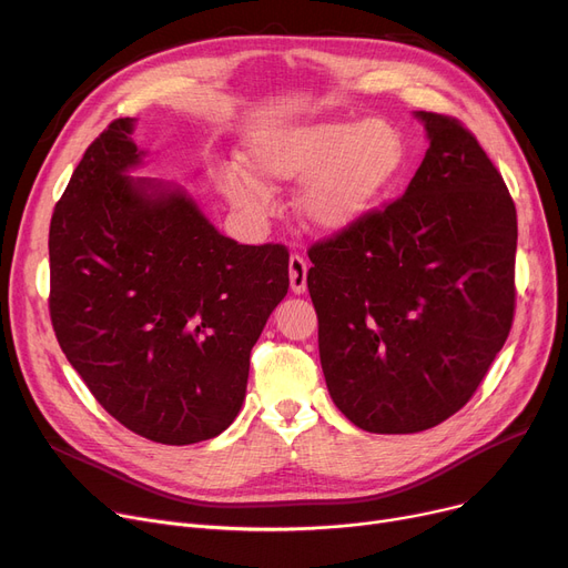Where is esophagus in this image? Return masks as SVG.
<instances>
[{"label": "esophagus", "instance_id": "obj_1", "mask_svg": "<svg viewBox=\"0 0 568 568\" xmlns=\"http://www.w3.org/2000/svg\"><path fill=\"white\" fill-rule=\"evenodd\" d=\"M306 274H308V264H306L304 255L292 253L290 255V285H292V292H296V294L306 292Z\"/></svg>", "mask_w": 568, "mask_h": 568}]
</instances>
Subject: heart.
<instances>
[{
	"label": "heart",
	"instance_id": "heart-1",
	"mask_svg": "<svg viewBox=\"0 0 568 568\" xmlns=\"http://www.w3.org/2000/svg\"><path fill=\"white\" fill-rule=\"evenodd\" d=\"M265 184H302L300 219L320 232H341L364 221L389 195L405 170V142L384 119L359 124L324 122L260 135L248 152ZM251 174L227 172L223 193L248 214H264L272 193Z\"/></svg>",
	"mask_w": 568,
	"mask_h": 568
}]
</instances>
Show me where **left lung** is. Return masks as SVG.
<instances>
[{
  "label": "left lung",
  "instance_id": "obj_1",
  "mask_svg": "<svg viewBox=\"0 0 568 568\" xmlns=\"http://www.w3.org/2000/svg\"><path fill=\"white\" fill-rule=\"evenodd\" d=\"M430 146L403 197L308 248L320 364L368 433L449 419L479 389L516 313V204L456 116L416 112Z\"/></svg>",
  "mask_w": 568,
  "mask_h": 568
}]
</instances>
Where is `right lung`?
Wrapping results in <instances>:
<instances>
[{"label":"right lung","mask_w":568,"mask_h":568,"mask_svg":"<svg viewBox=\"0 0 568 568\" xmlns=\"http://www.w3.org/2000/svg\"><path fill=\"white\" fill-rule=\"evenodd\" d=\"M122 116L87 146L50 221V320L114 419L159 444L221 435L242 409L257 343L290 287L283 244L244 246L184 189L129 176Z\"/></svg>","instance_id":"obj_1"}]
</instances>
